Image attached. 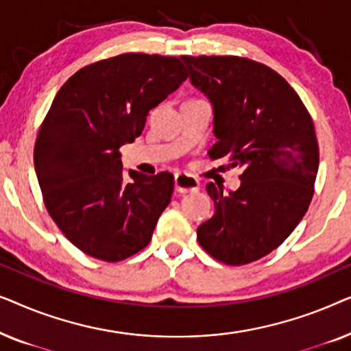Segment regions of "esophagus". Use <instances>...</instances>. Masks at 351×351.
Instances as JSON below:
<instances>
[{
  "instance_id": "34e87169",
  "label": "esophagus",
  "mask_w": 351,
  "mask_h": 351,
  "mask_svg": "<svg viewBox=\"0 0 351 351\" xmlns=\"http://www.w3.org/2000/svg\"><path fill=\"white\" fill-rule=\"evenodd\" d=\"M174 186L177 193L180 195L193 193V191L199 189V180L195 179L193 176L185 174V172H179V174H176L174 177Z\"/></svg>"
}]
</instances>
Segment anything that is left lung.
Segmentation results:
<instances>
[{
	"instance_id": "obj_1",
	"label": "left lung",
	"mask_w": 351,
	"mask_h": 351,
	"mask_svg": "<svg viewBox=\"0 0 351 351\" xmlns=\"http://www.w3.org/2000/svg\"><path fill=\"white\" fill-rule=\"evenodd\" d=\"M180 59L213 105L217 142L209 156L243 167L237 191L206 185L215 210L196 237L214 258L244 265L280 246L308 209L319 165L313 121L289 83L267 65L234 56Z\"/></svg>"
}]
</instances>
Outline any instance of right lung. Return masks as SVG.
<instances>
[{"label": "right lung", "mask_w": 351, "mask_h": 351, "mask_svg": "<svg viewBox=\"0 0 351 351\" xmlns=\"http://www.w3.org/2000/svg\"><path fill=\"white\" fill-rule=\"evenodd\" d=\"M186 76L177 57L129 52L76 71L52 100L35 143L36 177L47 213L88 256L119 262L150 243L174 177L129 169L124 182L118 150Z\"/></svg>", "instance_id": "right-lung-1"}]
</instances>
